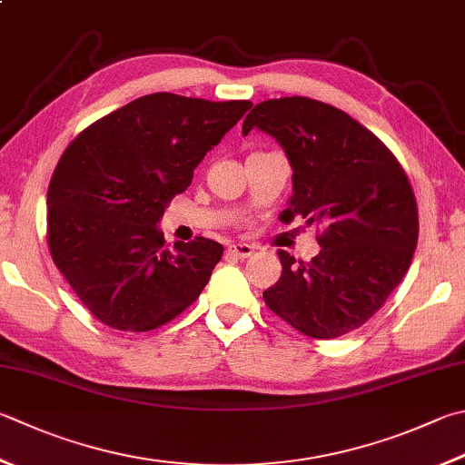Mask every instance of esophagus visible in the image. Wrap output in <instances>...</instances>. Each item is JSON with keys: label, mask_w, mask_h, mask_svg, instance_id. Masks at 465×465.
I'll use <instances>...</instances> for the list:
<instances>
[{"label": "esophagus", "mask_w": 465, "mask_h": 465, "mask_svg": "<svg viewBox=\"0 0 465 465\" xmlns=\"http://www.w3.org/2000/svg\"><path fill=\"white\" fill-rule=\"evenodd\" d=\"M226 252H229L231 257H236V259H247V257L252 255V252H255V247H252V244H247V242H234V244H229Z\"/></svg>", "instance_id": "obj_1"}]
</instances>
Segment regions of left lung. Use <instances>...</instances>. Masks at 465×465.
<instances>
[{
	"label": "left lung",
	"mask_w": 465,
	"mask_h": 465,
	"mask_svg": "<svg viewBox=\"0 0 465 465\" xmlns=\"http://www.w3.org/2000/svg\"><path fill=\"white\" fill-rule=\"evenodd\" d=\"M251 129L275 137L293 168L283 214L322 224V251L312 261L277 251L282 277L262 300L305 336L330 340L361 328L402 282L417 247L405 170L372 131L308 96L259 103L242 135Z\"/></svg>",
	"instance_id": "left-lung-1"
}]
</instances>
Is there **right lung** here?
<instances>
[{
    "label": "right lung",
    "mask_w": 465,
    "mask_h": 465,
    "mask_svg": "<svg viewBox=\"0 0 465 465\" xmlns=\"http://www.w3.org/2000/svg\"><path fill=\"white\" fill-rule=\"evenodd\" d=\"M251 107L153 93L94 121L66 147L48 186V247L104 326L150 331L203 293L223 244L196 236L168 249L157 223Z\"/></svg>",
    "instance_id": "1"
}]
</instances>
